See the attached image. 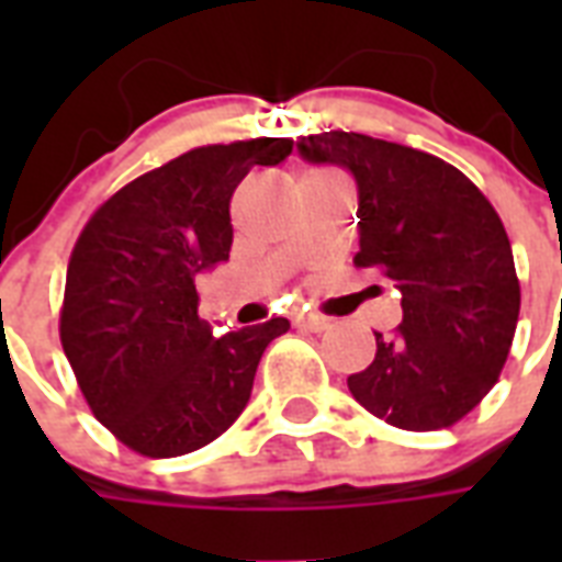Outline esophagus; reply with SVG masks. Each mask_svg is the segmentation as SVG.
<instances>
[{"label": "esophagus", "mask_w": 562, "mask_h": 562, "mask_svg": "<svg viewBox=\"0 0 562 562\" xmlns=\"http://www.w3.org/2000/svg\"><path fill=\"white\" fill-rule=\"evenodd\" d=\"M300 329H306V333H326L329 329V321L321 315H303L297 317Z\"/></svg>", "instance_id": "obj_1"}]
</instances>
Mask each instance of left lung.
<instances>
[{
    "label": "left lung",
    "mask_w": 562,
    "mask_h": 562,
    "mask_svg": "<svg viewBox=\"0 0 562 562\" xmlns=\"http://www.w3.org/2000/svg\"><path fill=\"white\" fill-rule=\"evenodd\" d=\"M308 162L359 183L356 268L402 291V324L375 333V359L347 379L373 417L405 431L463 419L498 382L519 321L505 224L463 171L435 154L364 134L300 136Z\"/></svg>",
    "instance_id": "left-lung-1"
}]
</instances>
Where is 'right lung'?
I'll return each instance as SVG.
<instances>
[{"mask_svg":"<svg viewBox=\"0 0 562 562\" xmlns=\"http://www.w3.org/2000/svg\"><path fill=\"white\" fill-rule=\"evenodd\" d=\"M289 136L201 145L113 192L83 224L66 268L60 344L83 400L119 443L178 458L245 411L265 347L285 317L215 338L194 277L227 262L229 201L254 166H277Z\"/></svg>","mask_w":562,"mask_h":562,"instance_id":"right-lung-1","label":"right lung"}]
</instances>
